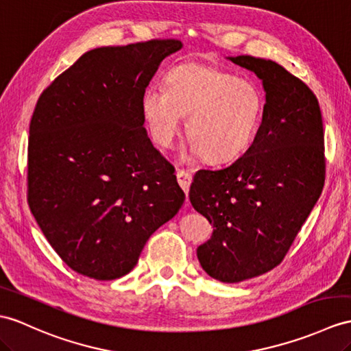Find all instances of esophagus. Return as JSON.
Instances as JSON below:
<instances>
[{"mask_svg":"<svg viewBox=\"0 0 351 351\" xmlns=\"http://www.w3.org/2000/svg\"><path fill=\"white\" fill-rule=\"evenodd\" d=\"M177 180H178V184L182 186V189L189 193V189H191V184H192V174L189 173V171L186 169H177Z\"/></svg>","mask_w":351,"mask_h":351,"instance_id":"1","label":"esophagus"}]
</instances>
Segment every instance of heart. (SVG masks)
Wrapping results in <instances>:
<instances>
[{
  "instance_id": "b5f03b06",
  "label": "heart",
  "mask_w": 351,
  "mask_h": 351,
  "mask_svg": "<svg viewBox=\"0 0 351 351\" xmlns=\"http://www.w3.org/2000/svg\"><path fill=\"white\" fill-rule=\"evenodd\" d=\"M165 89L149 86L141 110L162 147H171L187 116L186 135L208 162H226L250 146L263 113L256 83L215 65L184 62L167 73Z\"/></svg>"
}]
</instances>
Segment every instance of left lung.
I'll return each mask as SVG.
<instances>
[{
	"label": "left lung",
	"mask_w": 351,
	"mask_h": 351,
	"mask_svg": "<svg viewBox=\"0 0 351 351\" xmlns=\"http://www.w3.org/2000/svg\"><path fill=\"white\" fill-rule=\"evenodd\" d=\"M229 59L262 80V123L243 156L195 174L189 198L215 228L196 250L202 269L223 283H238L285 259L323 191L326 159L314 92L271 59Z\"/></svg>",
	"instance_id": "1"
}]
</instances>
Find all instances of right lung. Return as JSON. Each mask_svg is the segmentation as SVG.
I'll return each mask as SVG.
<instances>
[{
	"label": "right lung",
	"instance_id": "obj_1",
	"mask_svg": "<svg viewBox=\"0 0 351 351\" xmlns=\"http://www.w3.org/2000/svg\"><path fill=\"white\" fill-rule=\"evenodd\" d=\"M178 40L89 50L43 90L29 123L28 204L68 267L126 276L184 202L143 126V93Z\"/></svg>",
	"mask_w": 351,
	"mask_h": 351
}]
</instances>
